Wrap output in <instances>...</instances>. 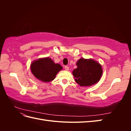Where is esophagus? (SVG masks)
Instances as JSON below:
<instances>
[{
	"mask_svg": "<svg viewBox=\"0 0 131 131\" xmlns=\"http://www.w3.org/2000/svg\"><path fill=\"white\" fill-rule=\"evenodd\" d=\"M64 69L66 70H69V67L68 66H65L64 67Z\"/></svg>",
	"mask_w": 131,
	"mask_h": 131,
	"instance_id": "34e87169",
	"label": "esophagus"
}]
</instances>
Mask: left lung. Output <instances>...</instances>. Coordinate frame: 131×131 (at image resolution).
I'll return each instance as SVG.
<instances>
[{"instance_id": "obj_1", "label": "left lung", "mask_w": 131, "mask_h": 131, "mask_svg": "<svg viewBox=\"0 0 131 131\" xmlns=\"http://www.w3.org/2000/svg\"><path fill=\"white\" fill-rule=\"evenodd\" d=\"M77 68L73 71L75 81L81 86H90L96 84L102 77L101 65L93 59L81 58L77 62Z\"/></svg>"}]
</instances>
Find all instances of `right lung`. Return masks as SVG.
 <instances>
[{
  "label": "right lung",
  "instance_id": "right-lung-1",
  "mask_svg": "<svg viewBox=\"0 0 131 131\" xmlns=\"http://www.w3.org/2000/svg\"><path fill=\"white\" fill-rule=\"evenodd\" d=\"M62 67L49 57L42 58L34 61L30 64L31 72L38 80L43 82H50L56 77Z\"/></svg>",
  "mask_w": 131,
  "mask_h": 131
}]
</instances>
